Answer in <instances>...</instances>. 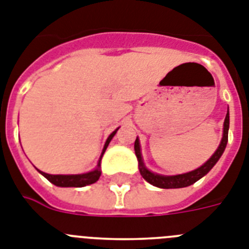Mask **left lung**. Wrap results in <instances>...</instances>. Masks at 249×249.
I'll return each mask as SVG.
<instances>
[{
	"label": "left lung",
	"instance_id": "8db88e82",
	"mask_svg": "<svg viewBox=\"0 0 249 249\" xmlns=\"http://www.w3.org/2000/svg\"><path fill=\"white\" fill-rule=\"evenodd\" d=\"M228 130H229V111L227 112V116H225L224 131H223V139L220 142V145L218 147L216 152L210 157V160H206L205 163L202 164L201 167H199L197 170L191 171L189 173H183V175H176V176H160V175H157V173L148 171L144 167L141 154V145H139V141H138L137 138L134 143V150L135 154H137L138 162H139V172H141V175L147 182H149L150 185L157 186V187H160V189H181V187H187V186L195 183L201 177L205 176L206 173L212 170L213 167L215 166V163L218 162L223 152H224L225 147H227Z\"/></svg>",
	"mask_w": 249,
	"mask_h": 249
}]
</instances>
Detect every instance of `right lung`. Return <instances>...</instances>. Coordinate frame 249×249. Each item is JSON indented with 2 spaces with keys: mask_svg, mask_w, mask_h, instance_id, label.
Masks as SVG:
<instances>
[{
  "mask_svg": "<svg viewBox=\"0 0 249 249\" xmlns=\"http://www.w3.org/2000/svg\"><path fill=\"white\" fill-rule=\"evenodd\" d=\"M116 131H118V129L115 131H112L111 134H110V137L107 138V141H106L105 143V147H104V150H102L101 158L102 156H104V153H105L108 143L111 142L112 137L116 134ZM101 158H100L99 166H97V168H96L95 171L89 173H83V175H48V173L41 172V171L40 173L48 179V181H50L53 185L59 186V187H83V186L95 183L96 181L100 178V176H101V171H100L99 167L100 162H101Z\"/></svg>",
  "mask_w": 249,
  "mask_h": 249,
  "instance_id": "right-lung-1",
  "label": "right lung"
}]
</instances>
